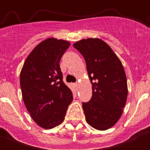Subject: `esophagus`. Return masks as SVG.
Listing matches in <instances>:
<instances>
[{"label": "esophagus", "instance_id": "esophagus-1", "mask_svg": "<svg viewBox=\"0 0 150 150\" xmlns=\"http://www.w3.org/2000/svg\"><path fill=\"white\" fill-rule=\"evenodd\" d=\"M75 87H78V82H76L75 83Z\"/></svg>", "mask_w": 150, "mask_h": 150}]
</instances>
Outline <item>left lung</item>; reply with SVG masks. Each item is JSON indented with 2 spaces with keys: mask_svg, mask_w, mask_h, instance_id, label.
<instances>
[{
  "mask_svg": "<svg viewBox=\"0 0 150 150\" xmlns=\"http://www.w3.org/2000/svg\"><path fill=\"white\" fill-rule=\"evenodd\" d=\"M84 57L92 85V97L83 102L86 120L95 129L105 131L121 116L128 96V86L121 62L107 43L87 38L73 44Z\"/></svg>",
  "mask_w": 150,
  "mask_h": 150,
  "instance_id": "left-lung-1",
  "label": "left lung"
}]
</instances>
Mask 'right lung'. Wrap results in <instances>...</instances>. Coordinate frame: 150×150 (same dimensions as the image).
I'll use <instances>...</instances> for the list:
<instances>
[{"label":"right lung","instance_id":"1","mask_svg":"<svg viewBox=\"0 0 150 150\" xmlns=\"http://www.w3.org/2000/svg\"><path fill=\"white\" fill-rule=\"evenodd\" d=\"M70 43L47 38L27 57L20 73L22 99L30 116L38 125L51 129L64 121L68 106L73 99L63 82L59 66Z\"/></svg>","mask_w":150,"mask_h":150}]
</instances>
